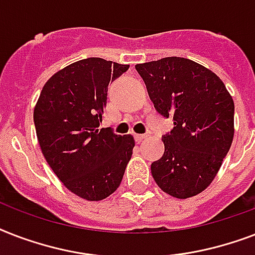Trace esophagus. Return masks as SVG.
Listing matches in <instances>:
<instances>
[{
	"label": "esophagus",
	"mask_w": 255,
	"mask_h": 255,
	"mask_svg": "<svg viewBox=\"0 0 255 255\" xmlns=\"http://www.w3.org/2000/svg\"><path fill=\"white\" fill-rule=\"evenodd\" d=\"M147 137H148L147 135H140V133H137V135H135L136 143H141V141H144Z\"/></svg>",
	"instance_id": "34e87169"
}]
</instances>
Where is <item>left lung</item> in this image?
Segmentation results:
<instances>
[{"label":"left lung","mask_w":255,"mask_h":255,"mask_svg":"<svg viewBox=\"0 0 255 255\" xmlns=\"http://www.w3.org/2000/svg\"><path fill=\"white\" fill-rule=\"evenodd\" d=\"M155 110L172 118L164 155L151 164L165 193L188 198L213 181L234 135V102L222 81L204 66L178 57L135 66Z\"/></svg>","instance_id":"1"}]
</instances>
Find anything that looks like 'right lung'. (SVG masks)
Returning <instances> with one entry per match:
<instances>
[{
	"instance_id": "obj_1",
	"label": "right lung",
	"mask_w": 255,
	"mask_h": 255,
	"mask_svg": "<svg viewBox=\"0 0 255 255\" xmlns=\"http://www.w3.org/2000/svg\"><path fill=\"white\" fill-rule=\"evenodd\" d=\"M129 66L87 58L46 82L34 108L42 153L65 186L88 201L119 188L135 140L100 128L110 82Z\"/></svg>"
}]
</instances>
